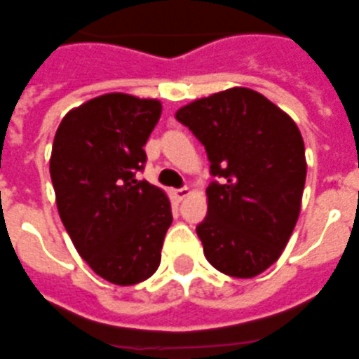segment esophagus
Instances as JSON below:
<instances>
[{"label":"esophagus","mask_w":359,"mask_h":359,"mask_svg":"<svg viewBox=\"0 0 359 359\" xmlns=\"http://www.w3.org/2000/svg\"><path fill=\"white\" fill-rule=\"evenodd\" d=\"M188 194H190V188H188V186H182V188H179V190H175V198L180 201V199H184Z\"/></svg>","instance_id":"esophagus-1"}]
</instances>
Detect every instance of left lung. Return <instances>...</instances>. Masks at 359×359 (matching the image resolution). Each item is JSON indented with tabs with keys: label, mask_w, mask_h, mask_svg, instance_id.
Here are the masks:
<instances>
[{
	"label": "left lung",
	"mask_w": 359,
	"mask_h": 359,
	"mask_svg": "<svg viewBox=\"0 0 359 359\" xmlns=\"http://www.w3.org/2000/svg\"><path fill=\"white\" fill-rule=\"evenodd\" d=\"M207 150L212 180L199 224L205 258L252 278L280 258L294 231L307 177L297 126L258 92L229 88L177 111Z\"/></svg>",
	"instance_id": "1"
}]
</instances>
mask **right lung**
I'll return each mask as SVG.
<instances>
[{
	"label": "right lung",
	"mask_w": 359,
	"mask_h": 359,
	"mask_svg": "<svg viewBox=\"0 0 359 359\" xmlns=\"http://www.w3.org/2000/svg\"><path fill=\"white\" fill-rule=\"evenodd\" d=\"M161 103L105 94L65 114L54 135L50 179L76 252L118 286L154 275L173 222L168 196L135 175Z\"/></svg>",
	"instance_id": "obj_1"
}]
</instances>
